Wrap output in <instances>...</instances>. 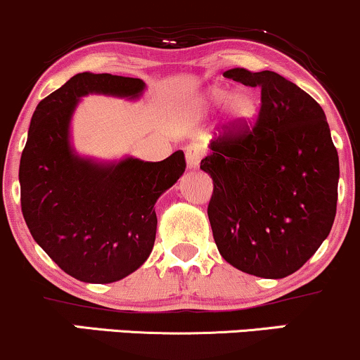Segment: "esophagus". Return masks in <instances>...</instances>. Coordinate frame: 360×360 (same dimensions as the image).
<instances>
[{
	"mask_svg": "<svg viewBox=\"0 0 360 360\" xmlns=\"http://www.w3.org/2000/svg\"><path fill=\"white\" fill-rule=\"evenodd\" d=\"M184 152H186V164H188V167L189 169L198 167L201 157H203V148H201L200 145L191 143V145H188L186 148H184Z\"/></svg>",
	"mask_w": 360,
	"mask_h": 360,
	"instance_id": "1",
	"label": "esophagus"
}]
</instances>
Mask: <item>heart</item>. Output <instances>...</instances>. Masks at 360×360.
<instances>
[{
  "instance_id": "1",
  "label": "heart",
  "mask_w": 360,
  "mask_h": 360,
  "mask_svg": "<svg viewBox=\"0 0 360 360\" xmlns=\"http://www.w3.org/2000/svg\"><path fill=\"white\" fill-rule=\"evenodd\" d=\"M229 98H231L229 90L212 89L207 96V104L220 105L225 104ZM229 112H231V120L238 121L239 124H250L258 114V101L250 92H240L229 102Z\"/></svg>"
}]
</instances>
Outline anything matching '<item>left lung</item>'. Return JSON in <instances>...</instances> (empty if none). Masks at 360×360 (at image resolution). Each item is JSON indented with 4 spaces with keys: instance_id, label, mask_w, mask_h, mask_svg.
Returning a JSON list of instances; mask_svg holds the SVG:
<instances>
[{
    "instance_id": "obj_1",
    "label": "left lung",
    "mask_w": 360,
    "mask_h": 360,
    "mask_svg": "<svg viewBox=\"0 0 360 360\" xmlns=\"http://www.w3.org/2000/svg\"><path fill=\"white\" fill-rule=\"evenodd\" d=\"M225 78L262 90L255 124H225L200 169L210 174L213 239L227 263L263 278L297 271L337 213L338 153L321 105L275 71Z\"/></svg>"
}]
</instances>
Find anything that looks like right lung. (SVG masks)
Segmentation results:
<instances>
[{
	"instance_id": "right-lung-1",
	"label": "right lung",
	"mask_w": 360,
	"mask_h": 360,
	"mask_svg": "<svg viewBox=\"0 0 360 360\" xmlns=\"http://www.w3.org/2000/svg\"><path fill=\"white\" fill-rule=\"evenodd\" d=\"M140 78L78 73L39 102L20 159V203L35 243L63 271L110 283L140 268L155 243V201L186 169L184 153L160 162L102 165L70 148L68 126L86 94L138 97Z\"/></svg>"
}]
</instances>
